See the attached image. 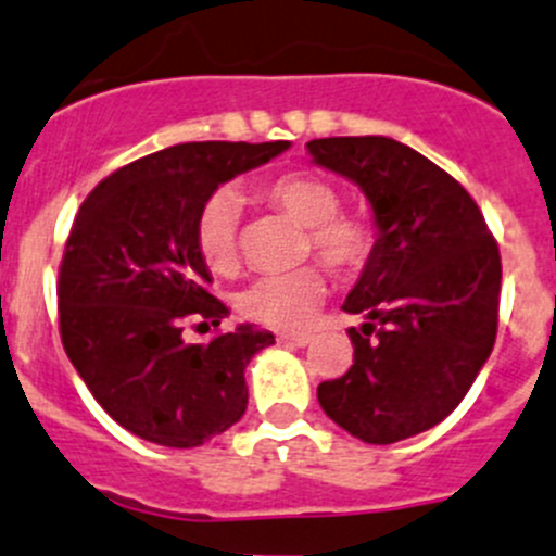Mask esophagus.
<instances>
[{
    "mask_svg": "<svg viewBox=\"0 0 556 556\" xmlns=\"http://www.w3.org/2000/svg\"><path fill=\"white\" fill-rule=\"evenodd\" d=\"M282 344H293V348H306L312 342V333H282L279 337Z\"/></svg>",
    "mask_w": 556,
    "mask_h": 556,
    "instance_id": "obj_1",
    "label": "esophagus"
}]
</instances>
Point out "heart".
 <instances>
[{"label": "heart", "mask_w": 556, "mask_h": 556, "mask_svg": "<svg viewBox=\"0 0 556 556\" xmlns=\"http://www.w3.org/2000/svg\"><path fill=\"white\" fill-rule=\"evenodd\" d=\"M268 201L288 217L309 228V250L339 274L355 271L375 247V228L366 219L339 212V195L331 185L306 174H285L266 187ZM241 198L230 187H219L206 198L195 223L201 257L212 271H230L239 261ZM326 293L317 268H295L288 274H266L252 279L236 295V309L250 320L271 328L304 326Z\"/></svg>", "instance_id": "heart-1"}]
</instances>
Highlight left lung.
Segmentation results:
<instances>
[{"label": "left lung", "instance_id": "1", "mask_svg": "<svg viewBox=\"0 0 556 556\" xmlns=\"http://www.w3.org/2000/svg\"><path fill=\"white\" fill-rule=\"evenodd\" d=\"M312 163L353 181L377 239L342 309L353 366L317 386L333 424L371 445L438 427L465 399L497 337L500 266L470 192L415 149L382 138H317Z\"/></svg>", "mask_w": 556, "mask_h": 556}]
</instances>
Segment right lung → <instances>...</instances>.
I'll return each instance as SVG.
<instances>
[{
	"mask_svg": "<svg viewBox=\"0 0 556 556\" xmlns=\"http://www.w3.org/2000/svg\"><path fill=\"white\" fill-rule=\"evenodd\" d=\"M288 149L179 143L118 168L80 203L56 282L64 353L100 407L141 440L198 448L244 415V369L274 333L244 323L208 344L185 342L187 317H228L206 290L195 223L219 185Z\"/></svg>",
	"mask_w": 556,
	"mask_h": 556,
	"instance_id": "obj_1",
	"label": "right lung"
}]
</instances>
